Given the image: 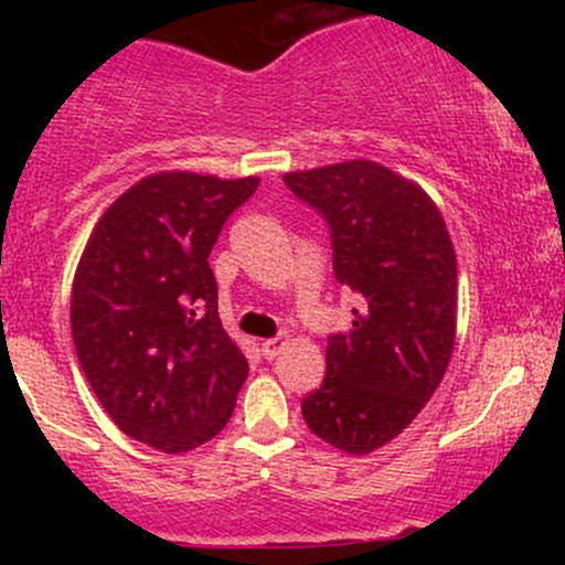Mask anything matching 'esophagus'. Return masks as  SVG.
Segmentation results:
<instances>
[{"instance_id": "obj_1", "label": "esophagus", "mask_w": 565, "mask_h": 565, "mask_svg": "<svg viewBox=\"0 0 565 565\" xmlns=\"http://www.w3.org/2000/svg\"><path fill=\"white\" fill-rule=\"evenodd\" d=\"M284 348H287V340H284V337H274V340H265L263 345H260L265 359H276V355L281 353Z\"/></svg>"}]
</instances>
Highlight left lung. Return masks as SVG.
Returning a JSON list of instances; mask_svg holds the SVG:
<instances>
[{
  "mask_svg": "<svg viewBox=\"0 0 565 565\" xmlns=\"http://www.w3.org/2000/svg\"><path fill=\"white\" fill-rule=\"evenodd\" d=\"M332 231L334 276L359 295L353 327L327 340V377L302 398L310 430L369 454L436 393L457 334V257L436 201L377 161L287 172Z\"/></svg>",
  "mask_w": 565,
  "mask_h": 565,
  "instance_id": "left-lung-1",
  "label": "left lung"
}]
</instances>
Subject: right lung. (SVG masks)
Wrapping results in <instances>:
<instances>
[{"instance_id":"1","label":"right lung","mask_w":565,"mask_h":565,"mask_svg":"<svg viewBox=\"0 0 565 565\" xmlns=\"http://www.w3.org/2000/svg\"><path fill=\"white\" fill-rule=\"evenodd\" d=\"M257 185L148 174L103 212L76 265L71 334L84 377L121 433L159 451L215 438L249 374L220 323L210 252Z\"/></svg>"}]
</instances>
